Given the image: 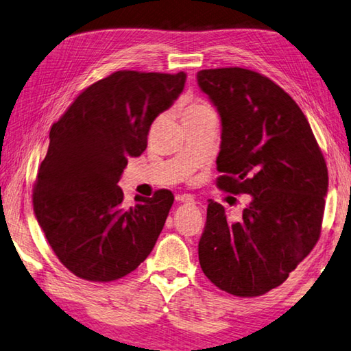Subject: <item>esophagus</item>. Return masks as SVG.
Returning a JSON list of instances; mask_svg holds the SVG:
<instances>
[{
    "mask_svg": "<svg viewBox=\"0 0 351 351\" xmlns=\"http://www.w3.org/2000/svg\"><path fill=\"white\" fill-rule=\"evenodd\" d=\"M176 200L178 203H191V204H194V197L193 195H188V194H177L176 195Z\"/></svg>",
    "mask_w": 351,
    "mask_h": 351,
    "instance_id": "esophagus-1",
    "label": "esophagus"
}]
</instances>
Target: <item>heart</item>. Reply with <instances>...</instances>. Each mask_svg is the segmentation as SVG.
Here are the masks:
<instances>
[{"mask_svg":"<svg viewBox=\"0 0 351 351\" xmlns=\"http://www.w3.org/2000/svg\"><path fill=\"white\" fill-rule=\"evenodd\" d=\"M208 113H215V111L208 102L197 99V101H193L183 108L182 117H183V121H186V119H189V117H195V116L208 114Z\"/></svg>","mask_w":351,"mask_h":351,"instance_id":"heart-1","label":"heart"}]
</instances>
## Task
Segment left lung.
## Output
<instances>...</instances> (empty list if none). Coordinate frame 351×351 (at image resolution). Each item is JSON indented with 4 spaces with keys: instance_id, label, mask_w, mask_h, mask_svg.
Returning a JSON list of instances; mask_svg holds the SVG:
<instances>
[{
    "instance_id": "obj_1",
    "label": "left lung",
    "mask_w": 351,
    "mask_h": 351,
    "mask_svg": "<svg viewBox=\"0 0 351 351\" xmlns=\"http://www.w3.org/2000/svg\"><path fill=\"white\" fill-rule=\"evenodd\" d=\"M197 81L221 117L218 188L250 195L240 218L209 200L198 260L218 289L260 296L318 243L327 165L301 108L269 77L229 67L198 71Z\"/></svg>"
}]
</instances>
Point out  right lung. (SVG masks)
Segmentation results:
<instances>
[{"mask_svg": "<svg viewBox=\"0 0 351 351\" xmlns=\"http://www.w3.org/2000/svg\"><path fill=\"white\" fill-rule=\"evenodd\" d=\"M186 73L119 70L91 84L51 125L33 186V210L50 247L71 274L108 282L145 261L174 195L158 189L122 206L117 186L130 157L148 143L154 119L183 91Z\"/></svg>", "mask_w": 351, "mask_h": 351, "instance_id": "obj_1", "label": "right lung"}]
</instances>
